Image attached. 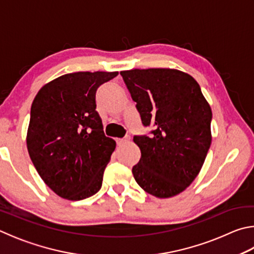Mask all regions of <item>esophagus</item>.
<instances>
[{
	"label": "esophagus",
	"mask_w": 254,
	"mask_h": 254,
	"mask_svg": "<svg viewBox=\"0 0 254 254\" xmlns=\"http://www.w3.org/2000/svg\"><path fill=\"white\" fill-rule=\"evenodd\" d=\"M128 141H130V136H127V137H124V139H118L117 143H118L119 146H121L123 144H126V143L128 142Z\"/></svg>",
	"instance_id": "obj_1"
}]
</instances>
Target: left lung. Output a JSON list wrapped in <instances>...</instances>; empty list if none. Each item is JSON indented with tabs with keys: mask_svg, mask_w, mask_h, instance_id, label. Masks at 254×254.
<instances>
[{
	"mask_svg": "<svg viewBox=\"0 0 254 254\" xmlns=\"http://www.w3.org/2000/svg\"><path fill=\"white\" fill-rule=\"evenodd\" d=\"M151 136H134L141 159L132 169L137 184L167 199L183 192L200 173L210 149L212 111L200 85L175 68L121 71Z\"/></svg>",
	"mask_w": 254,
	"mask_h": 254,
	"instance_id": "left-lung-1",
	"label": "left lung"
}]
</instances>
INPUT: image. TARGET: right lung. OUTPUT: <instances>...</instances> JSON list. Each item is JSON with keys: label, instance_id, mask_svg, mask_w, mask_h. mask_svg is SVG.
Wrapping results in <instances>:
<instances>
[{"label": "right lung", "instance_id": "1", "mask_svg": "<svg viewBox=\"0 0 254 254\" xmlns=\"http://www.w3.org/2000/svg\"><path fill=\"white\" fill-rule=\"evenodd\" d=\"M118 74L67 73L43 85L33 100L27 151L44 183L63 199H86L102 187L117 144L104 135L95 92Z\"/></svg>", "mask_w": 254, "mask_h": 254}]
</instances>
